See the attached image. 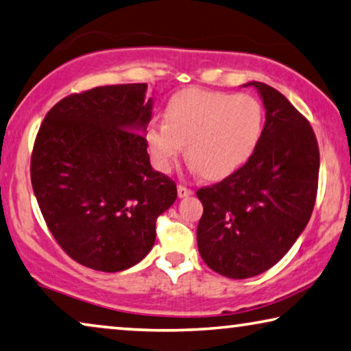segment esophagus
Masks as SVG:
<instances>
[{
  "mask_svg": "<svg viewBox=\"0 0 351 351\" xmlns=\"http://www.w3.org/2000/svg\"><path fill=\"white\" fill-rule=\"evenodd\" d=\"M189 195H192V191L189 189V187H186L182 184L178 186V197L184 198V197H189Z\"/></svg>",
  "mask_w": 351,
  "mask_h": 351,
  "instance_id": "obj_1",
  "label": "esophagus"
}]
</instances>
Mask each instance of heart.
I'll return each mask as SVG.
<instances>
[{
    "label": "heart",
    "mask_w": 351,
    "mask_h": 351,
    "mask_svg": "<svg viewBox=\"0 0 351 351\" xmlns=\"http://www.w3.org/2000/svg\"><path fill=\"white\" fill-rule=\"evenodd\" d=\"M263 119V107L250 94L192 88L170 99L165 123L149 124L146 145L154 165L169 171L187 143L192 165L208 180H222L252 158Z\"/></svg>",
    "instance_id": "obj_1"
}]
</instances>
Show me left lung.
Segmentation results:
<instances>
[{"mask_svg": "<svg viewBox=\"0 0 351 351\" xmlns=\"http://www.w3.org/2000/svg\"><path fill=\"white\" fill-rule=\"evenodd\" d=\"M243 86L257 88L266 110L257 149L238 171L197 191L198 252L230 279L265 273L289 252L311 219L320 170L315 134L289 99L266 83Z\"/></svg>", "mask_w": 351, "mask_h": 351, "instance_id": "left-lung-1", "label": "left lung"}]
</instances>
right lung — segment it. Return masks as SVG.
Masks as SVG:
<instances>
[{"label":"right lung","mask_w":351,"mask_h":351,"mask_svg":"<svg viewBox=\"0 0 351 351\" xmlns=\"http://www.w3.org/2000/svg\"><path fill=\"white\" fill-rule=\"evenodd\" d=\"M146 83L97 86L50 108L31 156V184L62 250L86 268L117 273L154 245L156 221L176 184L153 170Z\"/></svg>","instance_id":"1"}]
</instances>
